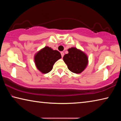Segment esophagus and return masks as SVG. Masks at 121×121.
<instances>
[{
  "mask_svg": "<svg viewBox=\"0 0 121 121\" xmlns=\"http://www.w3.org/2000/svg\"><path fill=\"white\" fill-rule=\"evenodd\" d=\"M61 56H62V58H63V56H64V53H63V52H61Z\"/></svg>",
  "mask_w": 121,
  "mask_h": 121,
  "instance_id": "obj_1",
  "label": "esophagus"
}]
</instances>
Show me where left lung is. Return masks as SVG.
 <instances>
[{
    "mask_svg": "<svg viewBox=\"0 0 121 121\" xmlns=\"http://www.w3.org/2000/svg\"><path fill=\"white\" fill-rule=\"evenodd\" d=\"M68 51V53L63 56V59L68 69L73 73H81L88 64L86 54L75 48H69Z\"/></svg>",
    "mask_w": 121,
    "mask_h": 121,
    "instance_id": "obj_1",
    "label": "left lung"
}]
</instances>
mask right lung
Wrapping results in <instances>:
<instances>
[{"label": "right lung", "instance_id": "obj_1", "mask_svg": "<svg viewBox=\"0 0 121 121\" xmlns=\"http://www.w3.org/2000/svg\"><path fill=\"white\" fill-rule=\"evenodd\" d=\"M61 58L59 51L45 47L36 53L34 57L36 66L41 73H46L52 70L55 62Z\"/></svg>", "mask_w": 121, "mask_h": 121}]
</instances>
